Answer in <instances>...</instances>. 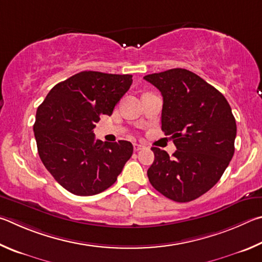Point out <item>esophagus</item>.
Instances as JSON below:
<instances>
[{"label":"esophagus","instance_id":"obj_1","mask_svg":"<svg viewBox=\"0 0 262 262\" xmlns=\"http://www.w3.org/2000/svg\"><path fill=\"white\" fill-rule=\"evenodd\" d=\"M134 148H135L136 152H138V150H140V149H143V148H144V146H143V145H140V144H135V145H134Z\"/></svg>","mask_w":262,"mask_h":262}]
</instances>
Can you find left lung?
I'll return each mask as SVG.
<instances>
[{
	"label": "left lung",
	"mask_w": 262,
	"mask_h": 262,
	"mask_svg": "<svg viewBox=\"0 0 262 262\" xmlns=\"http://www.w3.org/2000/svg\"><path fill=\"white\" fill-rule=\"evenodd\" d=\"M163 96L162 131L177 150L152 147L147 176L155 190L177 203H189L220 181L235 153L236 119L221 92L186 69L144 77Z\"/></svg>",
	"instance_id": "8db88e82"
}]
</instances>
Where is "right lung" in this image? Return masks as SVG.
<instances>
[{"mask_svg": "<svg viewBox=\"0 0 262 262\" xmlns=\"http://www.w3.org/2000/svg\"><path fill=\"white\" fill-rule=\"evenodd\" d=\"M131 84V75L81 71L55 85L38 107L33 131L39 157L71 193L107 190L134 153L130 141L102 143L93 132L100 115L110 116Z\"/></svg>", "mask_w": 262, "mask_h": 262, "instance_id": "1", "label": "right lung"}]
</instances>
